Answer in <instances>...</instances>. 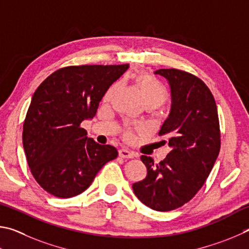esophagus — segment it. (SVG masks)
I'll return each instance as SVG.
<instances>
[{
	"label": "esophagus",
	"mask_w": 249,
	"mask_h": 249,
	"mask_svg": "<svg viewBox=\"0 0 249 249\" xmlns=\"http://www.w3.org/2000/svg\"><path fill=\"white\" fill-rule=\"evenodd\" d=\"M119 156L122 159H133L136 154L132 151H129L127 149H120L119 150Z\"/></svg>",
	"instance_id": "esophagus-1"
}]
</instances>
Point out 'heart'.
I'll return each mask as SVG.
<instances>
[{"mask_svg":"<svg viewBox=\"0 0 249 249\" xmlns=\"http://www.w3.org/2000/svg\"><path fill=\"white\" fill-rule=\"evenodd\" d=\"M137 82L139 87H140L145 104H152L155 107H159L167 102L169 96L168 90L166 86L159 78L151 75L149 73H140L137 76ZM118 87H119V83H113L105 93L104 100L110 99L113 94L116 93ZM127 137H131V133L127 132Z\"/></svg>","mask_w":249,"mask_h":249,"instance_id":"obj_1","label":"heart"}]
</instances>
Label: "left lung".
Wrapping results in <instances>:
<instances>
[{"label":"left lung","instance_id":"left-lung-1","mask_svg":"<svg viewBox=\"0 0 249 249\" xmlns=\"http://www.w3.org/2000/svg\"><path fill=\"white\" fill-rule=\"evenodd\" d=\"M171 87L172 106L159 134L168 138L171 152L154 164L142 155L144 179L132 185L134 195L155 211H171L195 197L219 155L220 124L214 97L193 74L176 69H160Z\"/></svg>","mask_w":249,"mask_h":249}]
</instances>
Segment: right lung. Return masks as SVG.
<instances>
[{"instance_id":"right-lung-1","label":"right lung","mask_w":249,"mask_h":249,"mask_svg":"<svg viewBox=\"0 0 249 249\" xmlns=\"http://www.w3.org/2000/svg\"><path fill=\"white\" fill-rule=\"evenodd\" d=\"M129 64L74 65L48 76L35 91L23 127V145L36 181L58 198L85 191L102 167L115 160L112 145L86 137L105 93Z\"/></svg>"}]
</instances>
